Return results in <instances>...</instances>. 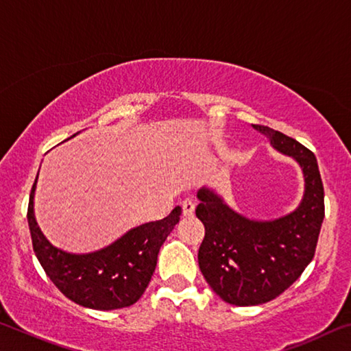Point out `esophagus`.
<instances>
[{
	"mask_svg": "<svg viewBox=\"0 0 351 351\" xmlns=\"http://www.w3.org/2000/svg\"><path fill=\"white\" fill-rule=\"evenodd\" d=\"M182 215L184 217H192L195 213V203L192 199H186L182 201Z\"/></svg>",
	"mask_w": 351,
	"mask_h": 351,
	"instance_id": "1",
	"label": "esophagus"
}]
</instances>
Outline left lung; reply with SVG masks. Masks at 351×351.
Segmentation results:
<instances>
[{
	"mask_svg": "<svg viewBox=\"0 0 351 351\" xmlns=\"http://www.w3.org/2000/svg\"><path fill=\"white\" fill-rule=\"evenodd\" d=\"M272 148L293 158L304 173V198L276 219L246 218L203 187L197 217L206 228L198 265L206 282L224 302L237 306L266 304L288 289L310 265L322 228L324 184L317 159L300 142L265 125H252Z\"/></svg>",
	"mask_w": 351,
	"mask_h": 351,
	"instance_id": "1",
	"label": "left lung"
}]
</instances>
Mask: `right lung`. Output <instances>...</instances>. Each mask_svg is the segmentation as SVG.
Instances as JSON below:
<instances>
[{
  "label": "right lung",
  "mask_w": 351,
  "mask_h": 351,
  "mask_svg": "<svg viewBox=\"0 0 351 351\" xmlns=\"http://www.w3.org/2000/svg\"><path fill=\"white\" fill-rule=\"evenodd\" d=\"M37 180L38 173L29 197L27 223L34 252L52 283L69 300L91 310L108 311L136 304L152 280L159 249L180 221L181 207L176 206L159 221L130 229L99 251L71 254L51 245L38 228L34 213Z\"/></svg>",
  "instance_id": "obj_1"
}]
</instances>
